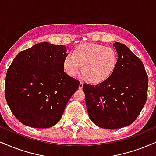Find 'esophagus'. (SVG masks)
Returning a JSON list of instances; mask_svg holds the SVG:
<instances>
[{"instance_id": "34e87169", "label": "esophagus", "mask_w": 156, "mask_h": 156, "mask_svg": "<svg viewBox=\"0 0 156 156\" xmlns=\"http://www.w3.org/2000/svg\"><path fill=\"white\" fill-rule=\"evenodd\" d=\"M83 82H80L79 87H78V89H83Z\"/></svg>"}]
</instances>
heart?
Wrapping results in <instances>:
<instances>
[{"label": "heart", "instance_id": "1", "mask_svg": "<svg viewBox=\"0 0 156 156\" xmlns=\"http://www.w3.org/2000/svg\"><path fill=\"white\" fill-rule=\"evenodd\" d=\"M117 64L118 54L114 48L86 43L66 55L63 67L68 76L76 77L82 66V73L89 82L101 83L112 76Z\"/></svg>", "mask_w": 156, "mask_h": 156}]
</instances>
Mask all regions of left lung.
I'll use <instances>...</instances> for the list:
<instances>
[{
	"label": "left lung",
	"mask_w": 156,
	"mask_h": 156,
	"mask_svg": "<svg viewBox=\"0 0 156 156\" xmlns=\"http://www.w3.org/2000/svg\"><path fill=\"white\" fill-rule=\"evenodd\" d=\"M118 64L112 76L103 83L83 84L89 118L98 127L117 129L136 120L147 98L148 76L144 64L131 51L115 42Z\"/></svg>",
	"instance_id": "1"
}]
</instances>
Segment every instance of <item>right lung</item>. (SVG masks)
Listing matches in <instances>:
<instances>
[{"label":"right lung","mask_w":156,"mask_h":156,"mask_svg":"<svg viewBox=\"0 0 156 156\" xmlns=\"http://www.w3.org/2000/svg\"><path fill=\"white\" fill-rule=\"evenodd\" d=\"M64 45L40 42L18 53L7 70L5 96L18 120L48 128L60 120L80 82L64 72Z\"/></svg>","instance_id":"1"}]
</instances>
